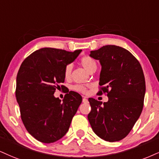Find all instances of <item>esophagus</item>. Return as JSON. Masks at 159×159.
I'll return each mask as SVG.
<instances>
[{
  "instance_id": "1",
  "label": "esophagus",
  "mask_w": 159,
  "mask_h": 159,
  "mask_svg": "<svg viewBox=\"0 0 159 159\" xmlns=\"http://www.w3.org/2000/svg\"><path fill=\"white\" fill-rule=\"evenodd\" d=\"M88 102H89V101H88V99H86V98H83V102H84V103H87Z\"/></svg>"
}]
</instances>
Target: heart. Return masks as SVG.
I'll return each mask as SVG.
<instances>
[{
	"label": "heart",
	"instance_id": "obj_1",
	"mask_svg": "<svg viewBox=\"0 0 159 159\" xmlns=\"http://www.w3.org/2000/svg\"><path fill=\"white\" fill-rule=\"evenodd\" d=\"M80 64L83 66L86 71H88L89 73L91 70L97 69V62L93 58L89 56H85L83 57H82L81 60H80ZM72 71V66L71 65H67L65 68L64 70V74L65 77L66 79L70 77V74H71ZM74 90L76 91L81 92V93H86L87 92V89L83 85H76L74 86Z\"/></svg>",
	"mask_w": 159,
	"mask_h": 159
}]
</instances>
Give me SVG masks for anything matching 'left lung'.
Instances as JSON below:
<instances>
[{
    "instance_id": "left-lung-1",
    "label": "left lung",
    "mask_w": 159,
    "mask_h": 159,
    "mask_svg": "<svg viewBox=\"0 0 159 159\" xmlns=\"http://www.w3.org/2000/svg\"><path fill=\"white\" fill-rule=\"evenodd\" d=\"M90 57L102 66L99 94L107 92L108 101L93 98L88 119L93 132L110 142L124 139L142 113L146 91L142 66L130 52L122 47L107 45L91 51Z\"/></svg>"
}]
</instances>
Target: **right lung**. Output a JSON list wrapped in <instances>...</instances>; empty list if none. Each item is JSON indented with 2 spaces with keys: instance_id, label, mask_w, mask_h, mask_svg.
Here are the masks:
<instances>
[{
  "instance_id": "right-lung-1",
  "label": "right lung",
  "mask_w": 159,
  "mask_h": 159,
  "mask_svg": "<svg viewBox=\"0 0 159 159\" xmlns=\"http://www.w3.org/2000/svg\"><path fill=\"white\" fill-rule=\"evenodd\" d=\"M81 52L40 48L20 67L15 95L21 119L27 131L41 142L53 143L62 138L82 102L81 95L74 91L66 94L62 101L54 95L59 84L65 82L66 66Z\"/></svg>"
}]
</instances>
